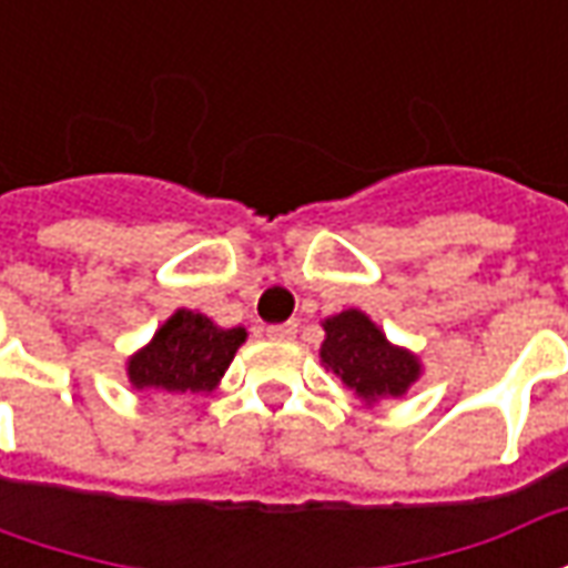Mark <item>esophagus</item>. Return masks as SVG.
Instances as JSON below:
<instances>
[{"label": "esophagus", "mask_w": 568, "mask_h": 568, "mask_svg": "<svg viewBox=\"0 0 568 568\" xmlns=\"http://www.w3.org/2000/svg\"><path fill=\"white\" fill-rule=\"evenodd\" d=\"M297 334V322H283V325H267V337L271 341H292Z\"/></svg>", "instance_id": "esophagus-1"}]
</instances>
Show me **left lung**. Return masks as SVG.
Here are the masks:
<instances>
[{
    "label": "left lung",
    "mask_w": 568,
    "mask_h": 568,
    "mask_svg": "<svg viewBox=\"0 0 568 568\" xmlns=\"http://www.w3.org/2000/svg\"><path fill=\"white\" fill-rule=\"evenodd\" d=\"M322 365L334 371L365 405L398 398L419 381V358L389 344L386 334L362 310H344L322 322Z\"/></svg>",
    "instance_id": "obj_1"
}]
</instances>
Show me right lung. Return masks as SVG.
<instances>
[{"mask_svg":"<svg viewBox=\"0 0 568 568\" xmlns=\"http://www.w3.org/2000/svg\"><path fill=\"white\" fill-rule=\"evenodd\" d=\"M243 341L246 328H219L203 313L175 310L151 344L130 356L128 377L133 389L212 393Z\"/></svg>","mask_w":568,"mask_h":568,"instance_id":"obj_1","label":"right lung"}]
</instances>
